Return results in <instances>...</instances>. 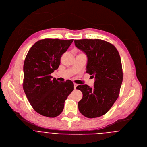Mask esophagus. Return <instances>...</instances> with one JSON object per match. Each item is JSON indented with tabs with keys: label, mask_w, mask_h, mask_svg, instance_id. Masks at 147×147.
Instances as JSON below:
<instances>
[{
	"label": "esophagus",
	"mask_w": 147,
	"mask_h": 147,
	"mask_svg": "<svg viewBox=\"0 0 147 147\" xmlns=\"http://www.w3.org/2000/svg\"><path fill=\"white\" fill-rule=\"evenodd\" d=\"M77 86H78V84L76 83H74V89H76V88Z\"/></svg>",
	"instance_id": "1"
}]
</instances>
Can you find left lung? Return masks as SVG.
I'll return each mask as SVG.
<instances>
[{
    "mask_svg": "<svg viewBox=\"0 0 147 147\" xmlns=\"http://www.w3.org/2000/svg\"><path fill=\"white\" fill-rule=\"evenodd\" d=\"M76 46L86 54V73L95 76L93 88L81 84L83 94L78 103L80 112L88 118L106 114L119 97L123 81L119 53L111 43L101 39L75 40Z\"/></svg>",
    "mask_w": 147,
    "mask_h": 147,
    "instance_id": "left-lung-1",
    "label": "left lung"
}]
</instances>
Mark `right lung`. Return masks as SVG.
Segmentation results:
<instances>
[{"label": "right lung", "instance_id": "obj_1", "mask_svg": "<svg viewBox=\"0 0 147 147\" xmlns=\"http://www.w3.org/2000/svg\"><path fill=\"white\" fill-rule=\"evenodd\" d=\"M73 40H38L26 57L23 89L33 109L43 116L53 118L59 115L63 111L65 101L74 90L72 81L59 82L51 76L59 67L62 55Z\"/></svg>", "mask_w": 147, "mask_h": 147}]
</instances>
